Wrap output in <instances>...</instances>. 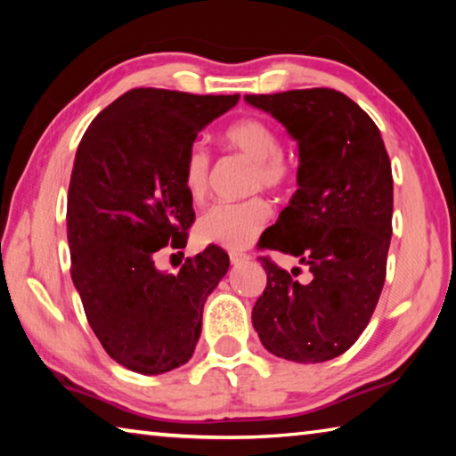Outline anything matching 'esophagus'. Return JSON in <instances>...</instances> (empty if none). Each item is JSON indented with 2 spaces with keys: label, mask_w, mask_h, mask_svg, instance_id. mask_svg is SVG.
Returning <instances> with one entry per match:
<instances>
[{
  "label": "esophagus",
  "mask_w": 456,
  "mask_h": 456,
  "mask_svg": "<svg viewBox=\"0 0 456 456\" xmlns=\"http://www.w3.org/2000/svg\"><path fill=\"white\" fill-rule=\"evenodd\" d=\"M229 259H231V264H233V265H239V264H245V261H249L251 257L247 256V253L231 251V253H229Z\"/></svg>",
  "instance_id": "1"
}]
</instances>
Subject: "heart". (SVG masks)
Returning <instances> with one entry per match:
<instances>
[{"label":"heart","instance_id":"1","mask_svg":"<svg viewBox=\"0 0 456 456\" xmlns=\"http://www.w3.org/2000/svg\"><path fill=\"white\" fill-rule=\"evenodd\" d=\"M225 142L253 163L249 191H280L289 181V165L281 157V138L273 126L259 118H245L225 130ZM209 152L192 144L183 160V189L192 203H200L209 187ZM272 219V209L261 197L241 203H219L207 209L195 223L200 245L245 249L259 237Z\"/></svg>","mask_w":456,"mask_h":456}]
</instances>
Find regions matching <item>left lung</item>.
<instances>
[{
	"label": "left lung",
	"mask_w": 456,
	"mask_h": 456,
	"mask_svg": "<svg viewBox=\"0 0 456 456\" xmlns=\"http://www.w3.org/2000/svg\"><path fill=\"white\" fill-rule=\"evenodd\" d=\"M297 142V191L261 247L299 259V281L261 257L267 273L251 320L277 358L318 364L356 342L386 280L392 235V168L380 130L362 108L330 88L247 94Z\"/></svg>",
	"instance_id": "obj_1"
}]
</instances>
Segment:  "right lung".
<instances>
[{
  "label": "right lung",
  "mask_w": 456,
  "mask_h": 456,
  "mask_svg": "<svg viewBox=\"0 0 456 456\" xmlns=\"http://www.w3.org/2000/svg\"><path fill=\"white\" fill-rule=\"evenodd\" d=\"M237 100L128 90L92 120L76 151L66 215L72 281L108 356L133 372L187 364L207 297L229 269L213 245L179 273L160 272L154 256L187 243L195 211L183 189L184 154Z\"/></svg>",
  "instance_id": "obj_1"
}]
</instances>
